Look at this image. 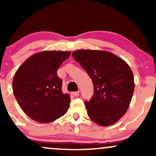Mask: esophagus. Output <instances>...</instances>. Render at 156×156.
I'll return each mask as SVG.
<instances>
[{
	"label": "esophagus",
	"instance_id": "34e87169",
	"mask_svg": "<svg viewBox=\"0 0 156 156\" xmlns=\"http://www.w3.org/2000/svg\"><path fill=\"white\" fill-rule=\"evenodd\" d=\"M71 94H72L73 96L78 97V95H79V91H76V92H73L71 93Z\"/></svg>",
	"mask_w": 156,
	"mask_h": 156
}]
</instances>
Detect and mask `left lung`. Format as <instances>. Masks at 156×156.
<instances>
[{
  "label": "left lung",
  "mask_w": 156,
  "mask_h": 156,
  "mask_svg": "<svg viewBox=\"0 0 156 156\" xmlns=\"http://www.w3.org/2000/svg\"><path fill=\"white\" fill-rule=\"evenodd\" d=\"M72 55L94 85L92 98L85 101L89 118L101 126L117 122L128 110L135 87L128 64L108 51L78 50Z\"/></svg>",
  "instance_id": "obj_1"
}]
</instances>
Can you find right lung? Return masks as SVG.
I'll return each mask as SVG.
<instances>
[{"mask_svg":"<svg viewBox=\"0 0 156 156\" xmlns=\"http://www.w3.org/2000/svg\"><path fill=\"white\" fill-rule=\"evenodd\" d=\"M69 51H42L32 55L18 68L12 82L17 103L27 115L41 123H48L65 114L70 103L62 90L57 76Z\"/></svg>","mask_w":156,"mask_h":156,"instance_id":"1","label":"right lung"}]
</instances>
